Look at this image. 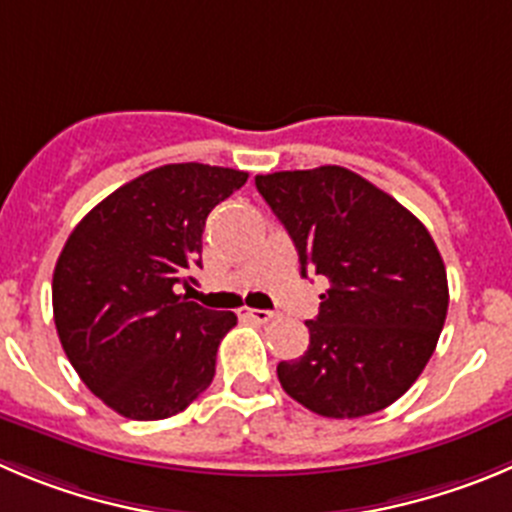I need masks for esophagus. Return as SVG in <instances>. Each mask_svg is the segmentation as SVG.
I'll use <instances>...</instances> for the list:
<instances>
[{
	"label": "esophagus",
	"instance_id": "34e87169",
	"mask_svg": "<svg viewBox=\"0 0 512 512\" xmlns=\"http://www.w3.org/2000/svg\"><path fill=\"white\" fill-rule=\"evenodd\" d=\"M240 315L242 318H250V321L255 323H270L272 318H275L272 310H260V308H240Z\"/></svg>",
	"mask_w": 512,
	"mask_h": 512
}]
</instances>
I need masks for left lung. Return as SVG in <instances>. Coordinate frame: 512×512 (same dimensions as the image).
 I'll return each instance as SVG.
<instances>
[{
    "instance_id": "8db88e82",
    "label": "left lung",
    "mask_w": 512,
    "mask_h": 512,
    "mask_svg": "<svg viewBox=\"0 0 512 512\" xmlns=\"http://www.w3.org/2000/svg\"><path fill=\"white\" fill-rule=\"evenodd\" d=\"M300 257L323 275L308 351L280 361L283 389L310 412L366 417L394 404L424 371L450 290L432 234L386 191L343 166L255 176Z\"/></svg>"
}]
</instances>
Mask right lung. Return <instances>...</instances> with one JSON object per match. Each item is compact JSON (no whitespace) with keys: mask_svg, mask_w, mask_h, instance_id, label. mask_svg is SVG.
Masks as SVG:
<instances>
[{"mask_svg":"<svg viewBox=\"0 0 512 512\" xmlns=\"http://www.w3.org/2000/svg\"><path fill=\"white\" fill-rule=\"evenodd\" d=\"M245 181L247 171L224 166H159L90 209L62 247L57 336L83 384L121 417H174L212 384L237 315L176 290L202 267L209 212Z\"/></svg>","mask_w":512,"mask_h":512,"instance_id":"right-lung-1","label":"right lung"}]
</instances>
